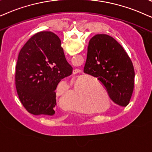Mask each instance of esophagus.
I'll return each mask as SVG.
<instances>
[{
    "label": "esophagus",
    "mask_w": 152,
    "mask_h": 152,
    "mask_svg": "<svg viewBox=\"0 0 152 152\" xmlns=\"http://www.w3.org/2000/svg\"><path fill=\"white\" fill-rule=\"evenodd\" d=\"M79 72H80V71L78 70V69H75V70L74 71V74H78V73H79Z\"/></svg>",
    "instance_id": "34e87169"
}]
</instances>
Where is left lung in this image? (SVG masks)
<instances>
[{
  "instance_id": "obj_1",
  "label": "left lung",
  "mask_w": 152,
  "mask_h": 152,
  "mask_svg": "<svg viewBox=\"0 0 152 152\" xmlns=\"http://www.w3.org/2000/svg\"><path fill=\"white\" fill-rule=\"evenodd\" d=\"M84 73L99 81L115 104L123 107L129 104L134 88V68L114 38L106 34L91 38Z\"/></svg>"
}]
</instances>
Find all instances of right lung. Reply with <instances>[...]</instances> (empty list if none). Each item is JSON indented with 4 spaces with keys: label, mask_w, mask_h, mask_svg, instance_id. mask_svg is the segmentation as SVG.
<instances>
[{
    "label": "right lung",
    "mask_w": 152,
    "mask_h": 152,
    "mask_svg": "<svg viewBox=\"0 0 152 152\" xmlns=\"http://www.w3.org/2000/svg\"><path fill=\"white\" fill-rule=\"evenodd\" d=\"M72 72L56 34L44 31L32 36L20 50L16 65V88L26 110L35 115L55 114L56 88Z\"/></svg>",
    "instance_id": "add662e5"
}]
</instances>
